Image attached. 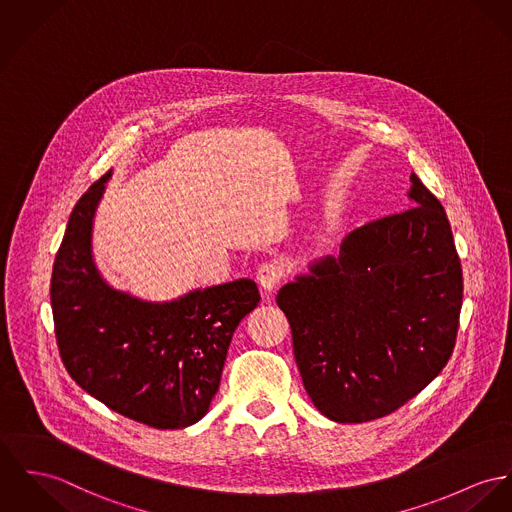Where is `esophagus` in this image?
<instances>
[{
    "label": "esophagus",
    "mask_w": 512,
    "mask_h": 512,
    "mask_svg": "<svg viewBox=\"0 0 512 512\" xmlns=\"http://www.w3.org/2000/svg\"><path fill=\"white\" fill-rule=\"evenodd\" d=\"M282 276H284V267H282L278 261H271V263H263V265L259 267L257 280H259V284H261L265 290L273 292L276 286L280 284Z\"/></svg>",
    "instance_id": "esophagus-1"
}]
</instances>
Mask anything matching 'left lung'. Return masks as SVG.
I'll use <instances>...</instances> for the list:
<instances>
[{
	"mask_svg": "<svg viewBox=\"0 0 512 512\" xmlns=\"http://www.w3.org/2000/svg\"><path fill=\"white\" fill-rule=\"evenodd\" d=\"M415 206L372 220L276 296L304 388L337 423L386 417L454 353L462 265L438 198L411 175Z\"/></svg>",
	"mask_w": 512,
	"mask_h": 512,
	"instance_id": "obj_1",
	"label": "left lung"
}]
</instances>
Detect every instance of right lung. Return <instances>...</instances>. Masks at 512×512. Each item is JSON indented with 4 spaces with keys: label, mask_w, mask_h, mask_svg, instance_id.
<instances>
[{
    "label": "right lung",
    "mask_w": 512,
    "mask_h": 512,
    "mask_svg": "<svg viewBox=\"0 0 512 512\" xmlns=\"http://www.w3.org/2000/svg\"><path fill=\"white\" fill-rule=\"evenodd\" d=\"M111 173L72 210L54 259L50 302L68 374L120 415L154 429L200 421L218 392L239 321L257 308L253 280L195 290L169 304L113 290L91 257V224Z\"/></svg>",
    "instance_id": "right-lung-1"
}]
</instances>
